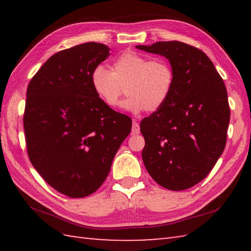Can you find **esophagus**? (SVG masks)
I'll return each instance as SVG.
<instances>
[{
    "label": "esophagus",
    "instance_id": "34e87169",
    "mask_svg": "<svg viewBox=\"0 0 251 251\" xmlns=\"http://www.w3.org/2000/svg\"><path fill=\"white\" fill-rule=\"evenodd\" d=\"M131 132L134 135H138L140 132V127H139V124L136 121L132 122V128H131Z\"/></svg>",
    "mask_w": 251,
    "mask_h": 251
}]
</instances>
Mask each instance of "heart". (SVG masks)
I'll use <instances>...</instances> for the list:
<instances>
[{
  "label": "heart",
  "mask_w": 251,
  "mask_h": 251,
  "mask_svg": "<svg viewBox=\"0 0 251 251\" xmlns=\"http://www.w3.org/2000/svg\"><path fill=\"white\" fill-rule=\"evenodd\" d=\"M96 95L109 108H116L124 94H128L122 108L138 114L146 110L156 112L167 102L175 84V72L165 59L150 60L128 51L112 63L111 71L97 66L90 76Z\"/></svg>",
  "instance_id": "b5f03b06"
}]
</instances>
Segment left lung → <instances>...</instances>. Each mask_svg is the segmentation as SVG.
<instances>
[{
    "label": "left lung",
    "instance_id": "obj_1",
    "mask_svg": "<svg viewBox=\"0 0 251 251\" xmlns=\"http://www.w3.org/2000/svg\"><path fill=\"white\" fill-rule=\"evenodd\" d=\"M136 49L165 57L175 72L167 102L140 123L143 164L164 188L190 189L206 178L225 150L230 123L226 85L205 52L182 42Z\"/></svg>",
    "mask_w": 251,
    "mask_h": 251
}]
</instances>
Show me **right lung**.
Listing matches in <instances>:
<instances>
[{
	"instance_id": "add662e5",
	"label": "right lung",
	"mask_w": 251,
	"mask_h": 251,
	"mask_svg": "<svg viewBox=\"0 0 251 251\" xmlns=\"http://www.w3.org/2000/svg\"><path fill=\"white\" fill-rule=\"evenodd\" d=\"M110 56L88 42L52 55L26 89L24 126L30 161L47 183L85 197L104 182L131 119L106 106L93 89L94 69Z\"/></svg>"
}]
</instances>
